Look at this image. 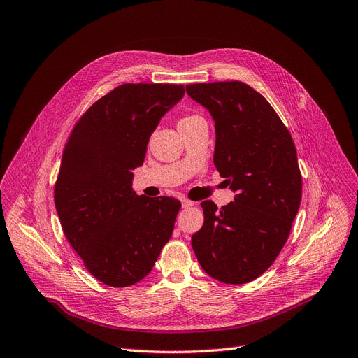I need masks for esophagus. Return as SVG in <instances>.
Listing matches in <instances>:
<instances>
[{
    "label": "esophagus",
    "mask_w": 358,
    "mask_h": 358,
    "mask_svg": "<svg viewBox=\"0 0 358 358\" xmlns=\"http://www.w3.org/2000/svg\"><path fill=\"white\" fill-rule=\"evenodd\" d=\"M181 205H182V208H190V206H194V201H192L189 199H181Z\"/></svg>",
    "instance_id": "1"
}]
</instances>
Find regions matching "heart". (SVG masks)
Instances as JSON below:
<instances>
[{
    "mask_svg": "<svg viewBox=\"0 0 358 358\" xmlns=\"http://www.w3.org/2000/svg\"><path fill=\"white\" fill-rule=\"evenodd\" d=\"M199 120H203L200 115H196V114H187V115H182L178 121V127L181 126H187V124H192L194 121H199Z\"/></svg>",
    "mask_w": 358,
    "mask_h": 358,
    "instance_id": "1",
    "label": "heart"
}]
</instances>
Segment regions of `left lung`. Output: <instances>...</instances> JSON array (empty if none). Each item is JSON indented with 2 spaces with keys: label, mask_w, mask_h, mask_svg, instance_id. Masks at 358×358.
<instances>
[{
  "label": "left lung",
  "mask_w": 358,
  "mask_h": 358,
  "mask_svg": "<svg viewBox=\"0 0 358 358\" xmlns=\"http://www.w3.org/2000/svg\"><path fill=\"white\" fill-rule=\"evenodd\" d=\"M215 120L213 164L236 192L217 209L201 201L205 222L192 237L203 271L224 284H247L271 268L301 201L297 150L285 124L243 82L185 86Z\"/></svg>",
  "instance_id": "left-lung-1"
}]
</instances>
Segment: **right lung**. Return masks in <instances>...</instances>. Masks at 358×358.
I'll use <instances>...</instances> for the list:
<instances>
[{
    "mask_svg": "<svg viewBox=\"0 0 358 358\" xmlns=\"http://www.w3.org/2000/svg\"><path fill=\"white\" fill-rule=\"evenodd\" d=\"M182 95V85H120L92 103L67 138L57 213L85 268L108 287L142 281L173 236L180 200L137 196L131 180L152 131Z\"/></svg>",
    "mask_w": 358,
    "mask_h": 358,
    "instance_id": "add662e5",
    "label": "right lung"
}]
</instances>
